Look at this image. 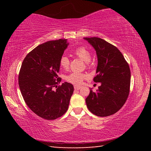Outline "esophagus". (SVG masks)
Instances as JSON below:
<instances>
[{
	"instance_id": "obj_1",
	"label": "esophagus",
	"mask_w": 151,
	"mask_h": 151,
	"mask_svg": "<svg viewBox=\"0 0 151 151\" xmlns=\"http://www.w3.org/2000/svg\"><path fill=\"white\" fill-rule=\"evenodd\" d=\"M74 88H75V90H79V89H81L82 87L81 86H77V85H75L74 86Z\"/></svg>"
}]
</instances>
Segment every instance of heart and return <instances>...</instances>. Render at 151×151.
I'll use <instances>...</instances> for the list:
<instances>
[{
	"instance_id": "heart-1",
	"label": "heart",
	"mask_w": 151,
	"mask_h": 151,
	"mask_svg": "<svg viewBox=\"0 0 151 151\" xmlns=\"http://www.w3.org/2000/svg\"><path fill=\"white\" fill-rule=\"evenodd\" d=\"M74 54L79 58L83 60L88 66V63L91 59V54L90 50L85 47H79L74 50ZM59 65L64 69H68L70 65V60L66 55L61 56L59 60ZM86 75L81 73L73 72L66 75L65 79L69 83L74 85H80L86 78Z\"/></svg>"
}]
</instances>
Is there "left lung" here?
<instances>
[{
  "mask_svg": "<svg viewBox=\"0 0 151 151\" xmlns=\"http://www.w3.org/2000/svg\"><path fill=\"white\" fill-rule=\"evenodd\" d=\"M93 46L98 58L97 75L93 78L101 85L92 88L86 99L87 108L98 116H108L121 109L129 96L131 70L123 55L115 46L100 38H85Z\"/></svg>",
  "mask_w": 151,
  "mask_h": 151,
  "instance_id": "8db88e82",
  "label": "left lung"
}]
</instances>
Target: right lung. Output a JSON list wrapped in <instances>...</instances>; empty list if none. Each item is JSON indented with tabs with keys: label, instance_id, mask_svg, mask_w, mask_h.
Segmentation results:
<instances>
[{
	"label": "right lung",
	"instance_id": "right-lung-1",
	"mask_svg": "<svg viewBox=\"0 0 151 151\" xmlns=\"http://www.w3.org/2000/svg\"><path fill=\"white\" fill-rule=\"evenodd\" d=\"M65 39L38 46L26 56L19 75V85L25 103L38 116L55 120L68 110L73 93L72 84L58 85L59 60L67 48Z\"/></svg>",
	"mask_w": 151,
	"mask_h": 151
}]
</instances>
